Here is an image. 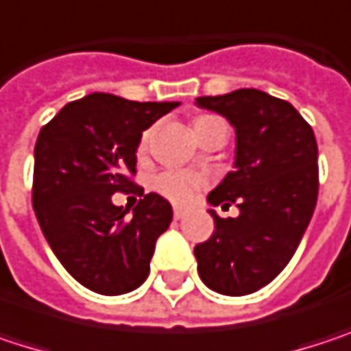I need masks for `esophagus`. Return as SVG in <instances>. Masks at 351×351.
<instances>
[{
	"label": "esophagus",
	"mask_w": 351,
	"mask_h": 351,
	"mask_svg": "<svg viewBox=\"0 0 351 351\" xmlns=\"http://www.w3.org/2000/svg\"><path fill=\"white\" fill-rule=\"evenodd\" d=\"M173 215H175V219H182V217H184V211H182V209H175Z\"/></svg>",
	"instance_id": "obj_1"
}]
</instances>
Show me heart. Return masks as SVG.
<instances>
[{
    "label": "heart",
    "instance_id": "obj_1",
    "mask_svg": "<svg viewBox=\"0 0 351 351\" xmlns=\"http://www.w3.org/2000/svg\"><path fill=\"white\" fill-rule=\"evenodd\" d=\"M215 123H226L221 117L217 115H197L193 119V132L197 136V140L209 130L213 128ZM152 144V130H146L142 136H140V142H138V154H146L148 148ZM205 184V180L199 175H193V173H186V171H165L160 175L154 176L152 180V186L158 195L167 197L169 201H173L176 205H186L193 201V197L201 191V186Z\"/></svg>",
    "mask_w": 351,
    "mask_h": 351
}]
</instances>
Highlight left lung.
I'll use <instances>...</instances> for the list:
<instances>
[{
  "instance_id": "obj_1",
  "label": "left lung",
  "mask_w": 351,
  "mask_h": 351,
  "mask_svg": "<svg viewBox=\"0 0 351 351\" xmlns=\"http://www.w3.org/2000/svg\"><path fill=\"white\" fill-rule=\"evenodd\" d=\"M236 128V169L209 193L238 217L211 211L215 230L195 245L201 280L215 293L242 297L272 282L289 264L311 221L319 191L313 128L285 99L258 89L197 97Z\"/></svg>"
}]
</instances>
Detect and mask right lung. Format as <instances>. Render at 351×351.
I'll use <instances>...</instances> for the list:
<instances>
[{
    "label": "right lung",
    "mask_w": 351,
    "mask_h": 351,
    "mask_svg": "<svg viewBox=\"0 0 351 351\" xmlns=\"http://www.w3.org/2000/svg\"><path fill=\"white\" fill-rule=\"evenodd\" d=\"M176 106L93 93L66 104L38 134L36 219L58 262L93 293L138 289L150 272L158 236L173 221L171 203L156 193L142 189L132 217L111 195L136 186L140 136Z\"/></svg>",
    "instance_id": "1"
}]
</instances>
